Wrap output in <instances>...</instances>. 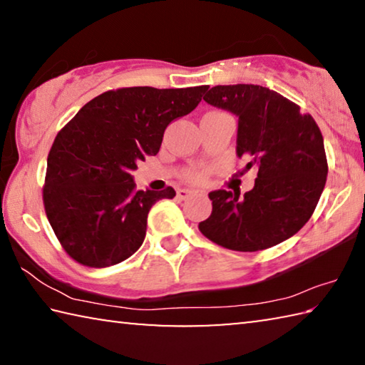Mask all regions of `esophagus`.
<instances>
[{"label": "esophagus", "instance_id": "obj_1", "mask_svg": "<svg viewBox=\"0 0 365 365\" xmlns=\"http://www.w3.org/2000/svg\"><path fill=\"white\" fill-rule=\"evenodd\" d=\"M193 193H196L195 190L182 188V190H178V191H177V197H178V200H187V197H188V196H191Z\"/></svg>", "mask_w": 365, "mask_h": 365}]
</instances>
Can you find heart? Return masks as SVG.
Masks as SVG:
<instances>
[{
    "instance_id": "b5f03b06",
    "label": "heart",
    "mask_w": 365,
    "mask_h": 365,
    "mask_svg": "<svg viewBox=\"0 0 365 365\" xmlns=\"http://www.w3.org/2000/svg\"><path fill=\"white\" fill-rule=\"evenodd\" d=\"M209 114H215V113H209ZM205 177H206L205 172H188L187 174V178L191 182H201L205 180Z\"/></svg>"
}]
</instances>
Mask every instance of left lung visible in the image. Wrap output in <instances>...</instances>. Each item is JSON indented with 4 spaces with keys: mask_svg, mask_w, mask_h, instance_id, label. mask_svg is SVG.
<instances>
[{
    "mask_svg": "<svg viewBox=\"0 0 365 365\" xmlns=\"http://www.w3.org/2000/svg\"><path fill=\"white\" fill-rule=\"evenodd\" d=\"M211 106L238 117L237 154L256 165L255 188L209 193L212 212L200 230L227 250H267L299 232L322 195L329 164L324 138L311 114L261 85H217L205 96Z\"/></svg>",
    "mask_w": 365,
    "mask_h": 365,
    "instance_id": "1",
    "label": "left lung"
}]
</instances>
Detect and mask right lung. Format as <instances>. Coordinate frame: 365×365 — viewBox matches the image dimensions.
<instances>
[{
	"label": "right lung",
	"mask_w": 365,
	"mask_h": 365,
	"mask_svg": "<svg viewBox=\"0 0 365 365\" xmlns=\"http://www.w3.org/2000/svg\"><path fill=\"white\" fill-rule=\"evenodd\" d=\"M207 88L109 90L61 128L48 154L43 205L73 261L108 267L140 248L151 206L175 190L137 191L132 170L156 156L169 123L190 114Z\"/></svg>",
	"instance_id": "1"
}]
</instances>
